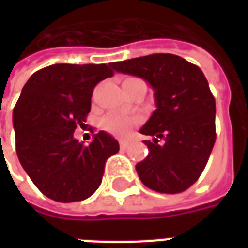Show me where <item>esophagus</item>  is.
<instances>
[{"instance_id": "esophagus-1", "label": "esophagus", "mask_w": 248, "mask_h": 248, "mask_svg": "<svg viewBox=\"0 0 248 248\" xmlns=\"http://www.w3.org/2000/svg\"><path fill=\"white\" fill-rule=\"evenodd\" d=\"M127 146H129V142L127 140H119V147L124 150V149H127Z\"/></svg>"}]
</instances>
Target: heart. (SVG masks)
<instances>
[{"label": "heart", "mask_w": 248, "mask_h": 248, "mask_svg": "<svg viewBox=\"0 0 248 248\" xmlns=\"http://www.w3.org/2000/svg\"><path fill=\"white\" fill-rule=\"evenodd\" d=\"M138 124L137 118H130L124 114L119 113H110L106 117H103L101 121L102 127L108 133L114 135H126L129 133L133 126Z\"/></svg>", "instance_id": "heart-1"}]
</instances>
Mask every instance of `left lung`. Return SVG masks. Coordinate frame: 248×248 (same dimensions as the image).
Returning <instances> with one entry per match:
<instances>
[{"label": "left lung", "mask_w": 248, "mask_h": 248, "mask_svg": "<svg viewBox=\"0 0 248 248\" xmlns=\"http://www.w3.org/2000/svg\"><path fill=\"white\" fill-rule=\"evenodd\" d=\"M118 73L143 78L156 108L140 130L154 137L135 170L146 187L178 194L197 182L215 143V99L203 71L182 57L150 54L110 63ZM159 139L164 143H157Z\"/></svg>", "instance_id": "obj_1"}]
</instances>
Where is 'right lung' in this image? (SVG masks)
I'll list each match as a JSON object with an SVG mask.
<instances>
[{"label": "right lung", "instance_id": "right-lung-1", "mask_svg": "<svg viewBox=\"0 0 248 248\" xmlns=\"http://www.w3.org/2000/svg\"><path fill=\"white\" fill-rule=\"evenodd\" d=\"M105 63H57L35 71L13 110L19 163L44 195L56 202H78L97 191L105 163L118 153V140L105 131L90 145L74 138L85 124L98 82L113 77Z\"/></svg>", "mask_w": 248, "mask_h": 248}]
</instances>
